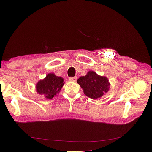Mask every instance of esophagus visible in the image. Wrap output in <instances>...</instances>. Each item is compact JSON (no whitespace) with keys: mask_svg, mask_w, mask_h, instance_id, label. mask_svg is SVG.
I'll use <instances>...</instances> for the list:
<instances>
[{"mask_svg":"<svg viewBox=\"0 0 152 152\" xmlns=\"http://www.w3.org/2000/svg\"><path fill=\"white\" fill-rule=\"evenodd\" d=\"M77 76H75L73 77H70L69 80L71 82H75L77 80Z\"/></svg>","mask_w":152,"mask_h":152,"instance_id":"1","label":"esophagus"}]
</instances>
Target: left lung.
I'll return each instance as SVG.
<instances>
[{
	"mask_svg": "<svg viewBox=\"0 0 152 152\" xmlns=\"http://www.w3.org/2000/svg\"><path fill=\"white\" fill-rule=\"evenodd\" d=\"M77 82L82 88L83 93L94 100L102 97L109 91L111 85L106 76H100L92 70L85 76L80 77Z\"/></svg>",
	"mask_w": 152,
	"mask_h": 152,
	"instance_id": "1",
	"label": "left lung"
}]
</instances>
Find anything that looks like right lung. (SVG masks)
<instances>
[{"label":"right lung","instance_id":"add662e5","mask_svg":"<svg viewBox=\"0 0 152 152\" xmlns=\"http://www.w3.org/2000/svg\"><path fill=\"white\" fill-rule=\"evenodd\" d=\"M64 84V79L56 76L54 73H49L46 77L39 80L35 85L37 93L44 95L47 99H52L59 93Z\"/></svg>","mask_w":152,"mask_h":152}]
</instances>
